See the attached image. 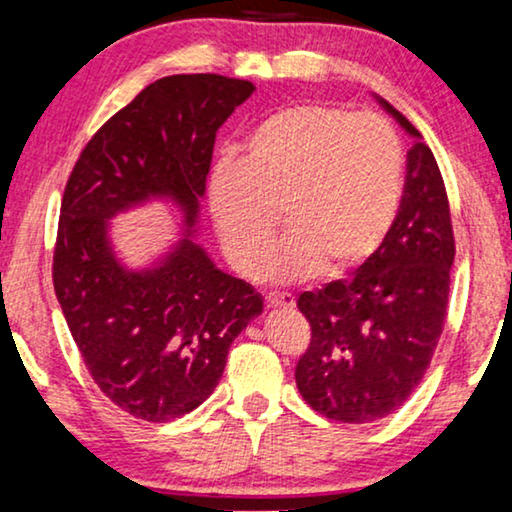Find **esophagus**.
Instances as JSON below:
<instances>
[{
  "mask_svg": "<svg viewBox=\"0 0 512 512\" xmlns=\"http://www.w3.org/2000/svg\"><path fill=\"white\" fill-rule=\"evenodd\" d=\"M266 306L269 308H292L294 297L290 292H269L266 294Z\"/></svg>",
  "mask_w": 512,
  "mask_h": 512,
  "instance_id": "34e87169",
  "label": "esophagus"
}]
</instances>
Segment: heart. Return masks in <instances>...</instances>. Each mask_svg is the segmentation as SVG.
<instances>
[{
	"label": "heart",
	"instance_id": "1",
	"mask_svg": "<svg viewBox=\"0 0 512 512\" xmlns=\"http://www.w3.org/2000/svg\"><path fill=\"white\" fill-rule=\"evenodd\" d=\"M406 155L392 122L336 104H294L248 134L243 155L208 174V211L229 262L253 273L279 224L293 229L259 263L271 280L338 276L364 264L390 234Z\"/></svg>",
	"mask_w": 512,
	"mask_h": 512
}]
</instances>
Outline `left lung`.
Listing matches in <instances>:
<instances>
[{
	"mask_svg": "<svg viewBox=\"0 0 512 512\" xmlns=\"http://www.w3.org/2000/svg\"><path fill=\"white\" fill-rule=\"evenodd\" d=\"M415 136L397 220L352 278L301 292L311 343L299 357L301 397L329 420L376 422L420 385L448 315L455 262L450 204L436 157L410 122L380 99Z\"/></svg>",
	"mask_w": 512,
	"mask_h": 512,
	"instance_id": "left-lung-1",
	"label": "left lung"
}]
</instances>
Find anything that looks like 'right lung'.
Returning <instances> with one entry per match:
<instances>
[{"label": "right lung", "mask_w": 512, "mask_h": 512, "mask_svg": "<svg viewBox=\"0 0 512 512\" xmlns=\"http://www.w3.org/2000/svg\"><path fill=\"white\" fill-rule=\"evenodd\" d=\"M253 90L218 74L150 83L97 129L64 187L57 301L92 380L139 420L171 422L211 397L229 345L262 313V297L215 269L190 236L153 269H122L106 239L109 218L171 197L192 227L215 132Z\"/></svg>", "instance_id": "obj_1"}]
</instances>
